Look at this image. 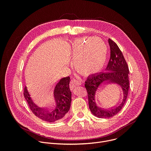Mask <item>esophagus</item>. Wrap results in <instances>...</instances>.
Returning <instances> with one entry per match:
<instances>
[{"instance_id": "34e87169", "label": "esophagus", "mask_w": 151, "mask_h": 151, "mask_svg": "<svg viewBox=\"0 0 151 151\" xmlns=\"http://www.w3.org/2000/svg\"><path fill=\"white\" fill-rule=\"evenodd\" d=\"M81 85V81L79 79H72L70 82V88L71 90H73L74 88L77 86Z\"/></svg>"}]
</instances>
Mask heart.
Instances as JSON below:
<instances>
[{"instance_id": "obj_1", "label": "heart", "mask_w": 151, "mask_h": 151, "mask_svg": "<svg viewBox=\"0 0 151 151\" xmlns=\"http://www.w3.org/2000/svg\"><path fill=\"white\" fill-rule=\"evenodd\" d=\"M72 45L75 68L78 72L90 76L103 69L106 61L107 48L101 39H78Z\"/></svg>"}]
</instances>
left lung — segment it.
Returning a JSON list of instances; mask_svg holds the SVG:
<instances>
[{
	"label": "left lung",
	"mask_w": 151,
	"mask_h": 151,
	"mask_svg": "<svg viewBox=\"0 0 151 151\" xmlns=\"http://www.w3.org/2000/svg\"><path fill=\"white\" fill-rule=\"evenodd\" d=\"M111 49V57L106 68V72H101L88 77L85 82L88 103L91 113L97 118H111L116 115L123 107L128 96L129 70L122 52L115 42L108 39ZM114 83L122 91V98L117 105L110 107L109 104L101 96L100 90L104 85Z\"/></svg>",
	"instance_id": "8db88e82"
}]
</instances>
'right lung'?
Masks as SVG:
<instances>
[{"mask_svg": "<svg viewBox=\"0 0 151 151\" xmlns=\"http://www.w3.org/2000/svg\"><path fill=\"white\" fill-rule=\"evenodd\" d=\"M69 82V76L61 78L54 86L50 102L43 106L34 100L27 87H25L24 98L35 116L49 122L58 121L65 116L70 109L72 101Z\"/></svg>", "mask_w": 151, "mask_h": 151, "instance_id": "1", "label": "right lung"}]
</instances>
